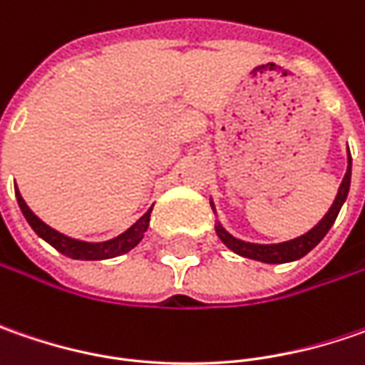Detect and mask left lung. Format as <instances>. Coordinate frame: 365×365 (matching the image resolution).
Masks as SVG:
<instances>
[{
  "instance_id": "8db88e82",
  "label": "left lung",
  "mask_w": 365,
  "mask_h": 365,
  "mask_svg": "<svg viewBox=\"0 0 365 365\" xmlns=\"http://www.w3.org/2000/svg\"><path fill=\"white\" fill-rule=\"evenodd\" d=\"M349 152V150H347ZM347 173H345L344 180H341V187L337 190V197L331 205V209L325 213V217L317 223L311 232H307L301 237H294L290 242H282V244H250V242H242L237 237H233L232 233H227L221 225H215V232H217L219 240L227 245L232 252L244 256V258L258 259V262H266V264H284V262H292V259H299L302 256H307L313 247H315L331 230V225L335 223V219L339 215V209L347 199V192H349V182H351V156H347ZM213 207V203H211ZM215 209V207H213Z\"/></svg>"
}]
</instances>
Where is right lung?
<instances>
[{
    "label": "right lung",
    "mask_w": 365,
    "mask_h": 365,
    "mask_svg": "<svg viewBox=\"0 0 365 365\" xmlns=\"http://www.w3.org/2000/svg\"><path fill=\"white\" fill-rule=\"evenodd\" d=\"M16 199H18L21 213H24L26 221L30 223V227H32L44 242H48L54 250H58V252L64 254L66 258L73 259H107L115 258V256H121V254L130 252V250L140 244V240L144 237V233H146L148 230V223H150V213H152V209H148L146 213L138 219L128 232H123L121 235H118V237L107 240V242H99V244H91V242H78V240H73V237H68V235H64V233H58L56 230H52L50 225H46L42 219L36 217L34 213H32V209L26 205L24 199H21V195L18 192V189H16Z\"/></svg>",
    "instance_id": "add662e5"
}]
</instances>
